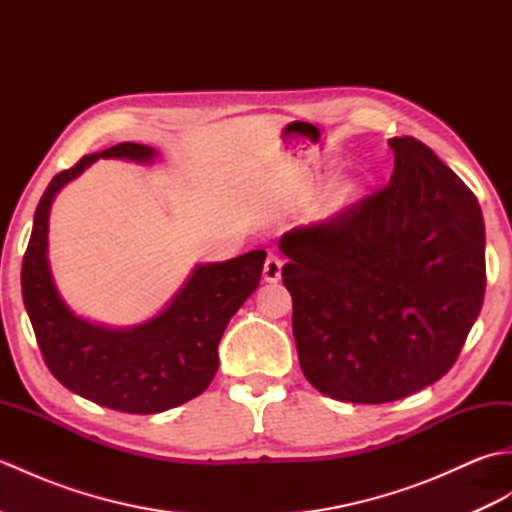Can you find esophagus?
Instances as JSON below:
<instances>
[{
    "label": "esophagus",
    "instance_id": "obj_1",
    "mask_svg": "<svg viewBox=\"0 0 512 512\" xmlns=\"http://www.w3.org/2000/svg\"><path fill=\"white\" fill-rule=\"evenodd\" d=\"M281 266H284V262L277 255H268L264 264V279L268 284H275V281L281 279Z\"/></svg>",
    "mask_w": 512,
    "mask_h": 512
}]
</instances>
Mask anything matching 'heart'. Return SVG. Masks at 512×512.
Instances as JSON below:
<instances>
[{"instance_id":"heart-1","label":"heart","mask_w":512,"mask_h":512,"mask_svg":"<svg viewBox=\"0 0 512 512\" xmlns=\"http://www.w3.org/2000/svg\"><path fill=\"white\" fill-rule=\"evenodd\" d=\"M350 198H352V189H345L343 195H341V202H347Z\"/></svg>"}]
</instances>
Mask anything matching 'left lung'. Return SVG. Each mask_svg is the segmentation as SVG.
I'll list each match as a JSON object with an SVG mask.
<instances>
[{
	"instance_id": "1",
	"label": "left lung",
	"mask_w": 512,
	"mask_h": 512,
	"mask_svg": "<svg viewBox=\"0 0 512 512\" xmlns=\"http://www.w3.org/2000/svg\"><path fill=\"white\" fill-rule=\"evenodd\" d=\"M389 147L387 187L279 239L303 376L361 405L405 398L447 374L486 290L473 191L420 140L391 138Z\"/></svg>"
}]
</instances>
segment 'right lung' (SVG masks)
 <instances>
[{"label": "right lung", "instance_id": "1", "mask_svg": "<svg viewBox=\"0 0 512 512\" xmlns=\"http://www.w3.org/2000/svg\"><path fill=\"white\" fill-rule=\"evenodd\" d=\"M147 145L121 143L83 156L52 178L35 211L21 264V295L43 361L74 394L125 413H160L178 407L211 385L217 345L233 314L253 295L264 270V250L220 264H202L158 317L112 330L85 321L65 306L48 266V215L63 184L99 158L151 162Z\"/></svg>", "mask_w": 512, "mask_h": 512}]
</instances>
